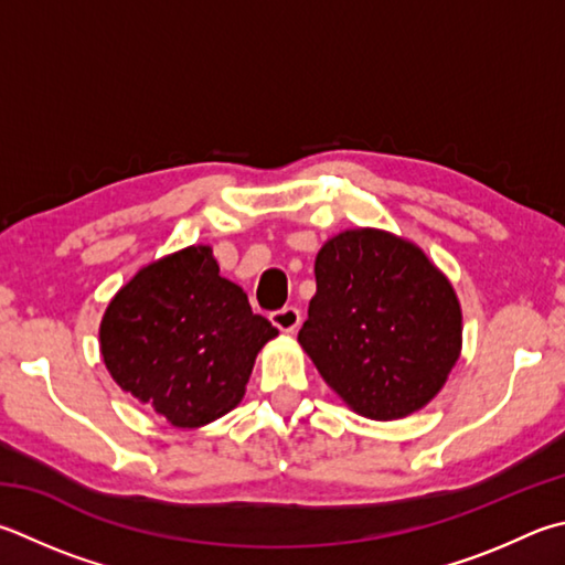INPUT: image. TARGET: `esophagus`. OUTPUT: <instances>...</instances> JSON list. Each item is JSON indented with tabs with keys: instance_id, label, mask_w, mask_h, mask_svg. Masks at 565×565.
<instances>
[{
	"instance_id": "esophagus-1",
	"label": "esophagus",
	"mask_w": 565,
	"mask_h": 565,
	"mask_svg": "<svg viewBox=\"0 0 565 565\" xmlns=\"http://www.w3.org/2000/svg\"><path fill=\"white\" fill-rule=\"evenodd\" d=\"M271 323L284 333H294L301 326V311L296 306H284L279 311H271Z\"/></svg>"
}]
</instances>
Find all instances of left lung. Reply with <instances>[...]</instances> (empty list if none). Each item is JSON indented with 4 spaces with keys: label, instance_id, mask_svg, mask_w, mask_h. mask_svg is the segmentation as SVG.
I'll list each match as a JSON object with an SVG mask.
<instances>
[{
    "label": "left lung",
    "instance_id": "8db88e82",
    "mask_svg": "<svg viewBox=\"0 0 565 565\" xmlns=\"http://www.w3.org/2000/svg\"><path fill=\"white\" fill-rule=\"evenodd\" d=\"M316 296L299 343L358 415L399 419L433 399L461 351L447 276L413 242L345 230L316 256Z\"/></svg>",
    "mask_w": 565,
    "mask_h": 565
}]
</instances>
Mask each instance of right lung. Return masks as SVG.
I'll return each mask as SVG.
<instances>
[{"label":"right lung","instance_id":"right-lung-1","mask_svg":"<svg viewBox=\"0 0 565 565\" xmlns=\"http://www.w3.org/2000/svg\"><path fill=\"white\" fill-rule=\"evenodd\" d=\"M98 335L113 381L192 429L242 403L256 353L279 331L198 244L142 266L113 296Z\"/></svg>","mask_w":565,"mask_h":565}]
</instances>
